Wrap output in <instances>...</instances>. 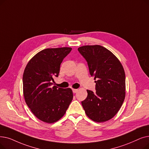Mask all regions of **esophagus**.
Segmentation results:
<instances>
[{
    "label": "esophagus",
    "instance_id": "esophagus-1",
    "mask_svg": "<svg viewBox=\"0 0 149 149\" xmlns=\"http://www.w3.org/2000/svg\"><path fill=\"white\" fill-rule=\"evenodd\" d=\"M72 91L74 93H76L77 91H78V89H72Z\"/></svg>",
    "mask_w": 149,
    "mask_h": 149
}]
</instances>
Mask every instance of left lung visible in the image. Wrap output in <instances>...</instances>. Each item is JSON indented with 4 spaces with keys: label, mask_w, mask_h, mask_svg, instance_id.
Instances as JSON below:
<instances>
[{
    "label": "left lung",
    "mask_w": 149,
    "mask_h": 149,
    "mask_svg": "<svg viewBox=\"0 0 149 149\" xmlns=\"http://www.w3.org/2000/svg\"><path fill=\"white\" fill-rule=\"evenodd\" d=\"M78 50L88 62L96 90H87L88 96L81 105L89 119L99 123L106 122L118 113L125 99L124 68L111 51L99 45L83 46Z\"/></svg>",
    "instance_id": "1"
}]
</instances>
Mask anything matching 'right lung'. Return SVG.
I'll return each mask as SVG.
<instances>
[{"label":"right lung","mask_w":149,"mask_h":149,"mask_svg":"<svg viewBox=\"0 0 149 149\" xmlns=\"http://www.w3.org/2000/svg\"><path fill=\"white\" fill-rule=\"evenodd\" d=\"M70 47L49 48L39 52L30 59L23 74L25 101L36 117L52 124L65 114L73 99L70 88L52 86L58 76L60 64Z\"/></svg>","instance_id":"add662e5"}]
</instances>
